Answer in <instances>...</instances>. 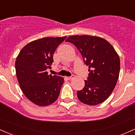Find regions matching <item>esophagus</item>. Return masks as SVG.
I'll return each mask as SVG.
<instances>
[{"label":"esophagus","instance_id":"esophagus-1","mask_svg":"<svg viewBox=\"0 0 135 135\" xmlns=\"http://www.w3.org/2000/svg\"><path fill=\"white\" fill-rule=\"evenodd\" d=\"M74 78V75H72L71 77H66V79H68V80H72Z\"/></svg>","mask_w":135,"mask_h":135}]
</instances>
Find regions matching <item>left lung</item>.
<instances>
[{"label": "left lung", "mask_w": 135, "mask_h": 135, "mask_svg": "<svg viewBox=\"0 0 135 135\" xmlns=\"http://www.w3.org/2000/svg\"><path fill=\"white\" fill-rule=\"evenodd\" d=\"M65 41L77 47L89 66V77L84 89L77 91L78 99L90 105L103 103L111 94L119 78V55L111 44L100 37L73 35Z\"/></svg>", "instance_id": "left-lung-1"}]
</instances>
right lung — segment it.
I'll return each mask as SVG.
<instances>
[{
  "instance_id": "1",
  "label": "right lung",
  "mask_w": 135,
  "mask_h": 135,
  "mask_svg": "<svg viewBox=\"0 0 135 135\" xmlns=\"http://www.w3.org/2000/svg\"><path fill=\"white\" fill-rule=\"evenodd\" d=\"M64 37H47L24 46L16 58V77L25 96L32 103L46 106L56 101L64 79L48 75L46 70L53 62V53Z\"/></svg>"
}]
</instances>
